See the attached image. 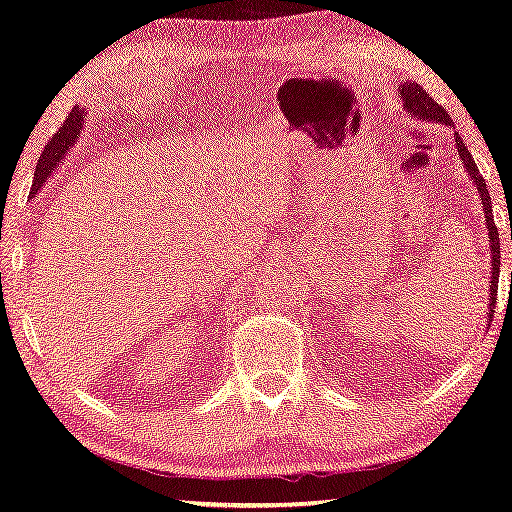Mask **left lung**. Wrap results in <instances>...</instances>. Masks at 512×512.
<instances>
[{"label": "left lung", "mask_w": 512, "mask_h": 512, "mask_svg": "<svg viewBox=\"0 0 512 512\" xmlns=\"http://www.w3.org/2000/svg\"><path fill=\"white\" fill-rule=\"evenodd\" d=\"M399 94L403 99V109H406L413 118L453 125L449 118V111H446L441 104L434 102V99L425 90H422L418 82H403V85H399ZM453 137H456V149H458L460 159H463V166L468 168V175L477 185L479 199H482V211H484V216H487V232H489V246H491V285H489V294H491L489 296V318H491V315H494L496 299H498V294H496L498 273H501V244H498V227L494 223V213H491V197H489L487 182H484L482 175H479L477 163H475V159H472V154L463 144V140H460L458 135H453Z\"/></svg>", "instance_id": "obj_1"}]
</instances>
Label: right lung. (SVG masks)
Segmentation results:
<instances>
[{
    "label": "right lung",
    "instance_id": "add662e5",
    "mask_svg": "<svg viewBox=\"0 0 512 512\" xmlns=\"http://www.w3.org/2000/svg\"><path fill=\"white\" fill-rule=\"evenodd\" d=\"M82 113H85V111L75 106V109L68 113L66 123H63L59 132H56V135L52 137V142H47V147H44L42 156H40V163H37V170H35L33 194L42 187V182H47L49 175L54 173L56 163L63 159V154H66V151L73 147L75 137H78L80 130H82V123H85V116H82Z\"/></svg>",
    "mask_w": 512,
    "mask_h": 512
}]
</instances>
